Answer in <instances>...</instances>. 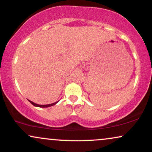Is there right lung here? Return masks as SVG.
Wrapping results in <instances>:
<instances>
[{"label":"right lung","mask_w":152,"mask_h":152,"mask_svg":"<svg viewBox=\"0 0 152 152\" xmlns=\"http://www.w3.org/2000/svg\"><path fill=\"white\" fill-rule=\"evenodd\" d=\"M29 101V102H30V104H32V105H33L34 106H36V107H40V108H48V107H50V106H54V105H56L57 103L59 102H56L55 103H53V104H46V105H39V104H35V103L32 102V101L30 100H28Z\"/></svg>","instance_id":"obj_1"}]
</instances>
